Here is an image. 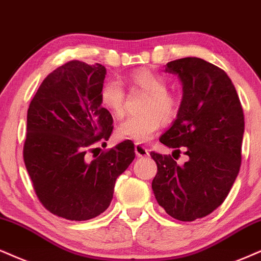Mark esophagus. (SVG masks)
<instances>
[{
  "instance_id": "obj_1",
  "label": "esophagus",
  "mask_w": 261,
  "mask_h": 261,
  "mask_svg": "<svg viewBox=\"0 0 261 261\" xmlns=\"http://www.w3.org/2000/svg\"><path fill=\"white\" fill-rule=\"evenodd\" d=\"M134 149H136V155L138 157H147V156H149V150H147L144 145H141V144H136Z\"/></svg>"
}]
</instances>
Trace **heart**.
Listing matches in <instances>:
<instances>
[{"label":"heart","instance_id":"obj_1","mask_svg":"<svg viewBox=\"0 0 261 261\" xmlns=\"http://www.w3.org/2000/svg\"><path fill=\"white\" fill-rule=\"evenodd\" d=\"M129 82L134 89L147 93L141 106V114L132 115L118 125L117 134L121 138L147 143L163 122H172L180 111V99L167 91V82L159 73L151 70H139L132 73ZM100 100L116 117H122L125 111L127 96L118 81H108L100 89Z\"/></svg>","mask_w":261,"mask_h":261}]
</instances>
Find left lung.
<instances>
[{
	"instance_id": "8db88e82",
	"label": "left lung",
	"mask_w": 261,
	"mask_h": 261,
	"mask_svg": "<svg viewBox=\"0 0 261 261\" xmlns=\"http://www.w3.org/2000/svg\"><path fill=\"white\" fill-rule=\"evenodd\" d=\"M166 71L178 75L184 94L178 117L160 141L189 160L178 166L170 155L152 151V190L167 214L194 221L223 203L239 174L243 109L226 72L201 58L173 60Z\"/></svg>"
}]
</instances>
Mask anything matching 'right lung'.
I'll list each match as a JSON object with an SVG mask.
<instances>
[{"label":"right lung","instance_id":"add662e5","mask_svg":"<svg viewBox=\"0 0 261 261\" xmlns=\"http://www.w3.org/2000/svg\"><path fill=\"white\" fill-rule=\"evenodd\" d=\"M105 75L101 64L70 60L43 80L28 109L25 167L42 205L67 220L105 212L116 179L136 157L130 140L88 157L114 128L100 100Z\"/></svg>","mask_w":261,"mask_h":261}]
</instances>
